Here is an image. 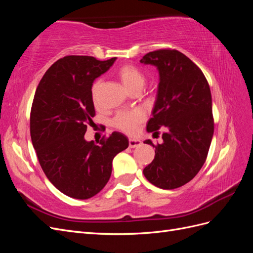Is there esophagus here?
<instances>
[{
  "instance_id": "esophagus-1",
  "label": "esophagus",
  "mask_w": 253,
  "mask_h": 253,
  "mask_svg": "<svg viewBox=\"0 0 253 253\" xmlns=\"http://www.w3.org/2000/svg\"><path fill=\"white\" fill-rule=\"evenodd\" d=\"M141 144V141L139 139H128V147L129 148H137Z\"/></svg>"
}]
</instances>
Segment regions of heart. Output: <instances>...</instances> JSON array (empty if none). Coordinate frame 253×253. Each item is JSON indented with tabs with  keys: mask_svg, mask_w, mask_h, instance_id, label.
Wrapping results in <instances>:
<instances>
[{
	"mask_svg": "<svg viewBox=\"0 0 253 253\" xmlns=\"http://www.w3.org/2000/svg\"><path fill=\"white\" fill-rule=\"evenodd\" d=\"M118 77L124 84V86L128 91H134L136 89H141L145 82L143 74L131 64L122 65L118 71ZM91 99L93 102L98 105L99 103V80L95 81L90 89ZM144 120V114L140 110H133L128 112H119L116 116L113 118V126L125 132L126 134L135 133L137 126Z\"/></svg>",
	"mask_w": 253,
	"mask_h": 253,
	"instance_id": "obj_1",
	"label": "heart"
}]
</instances>
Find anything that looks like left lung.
Here are the masks:
<instances>
[{
    "mask_svg": "<svg viewBox=\"0 0 253 253\" xmlns=\"http://www.w3.org/2000/svg\"><path fill=\"white\" fill-rule=\"evenodd\" d=\"M159 72L157 99L147 131L165 128L163 143L156 145L153 162L143 174L153 185L171 190L186 185L204 166L214 132L212 98L205 75L182 52L150 51L140 60Z\"/></svg>",
    "mask_w": 253,
    "mask_h": 253,
    "instance_id": "1",
    "label": "left lung"
}]
</instances>
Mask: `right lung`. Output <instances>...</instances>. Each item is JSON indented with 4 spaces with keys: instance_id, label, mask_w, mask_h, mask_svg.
Returning <instances> with one entry per match:
<instances>
[{
    "instance_id": "add662e5",
    "label": "right lung",
    "mask_w": 253,
    "mask_h": 253,
    "mask_svg": "<svg viewBox=\"0 0 253 253\" xmlns=\"http://www.w3.org/2000/svg\"><path fill=\"white\" fill-rule=\"evenodd\" d=\"M90 56H66L45 73L30 111V137L43 172L63 194L87 200L104 188L112 163L128 147L114 132L96 144L84 139L95 116L90 89L94 80L113 65Z\"/></svg>"
}]
</instances>
